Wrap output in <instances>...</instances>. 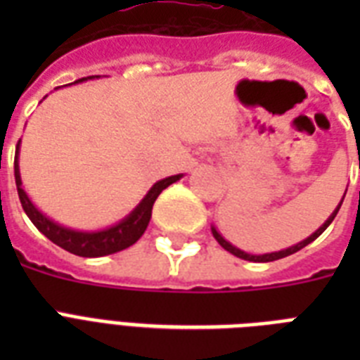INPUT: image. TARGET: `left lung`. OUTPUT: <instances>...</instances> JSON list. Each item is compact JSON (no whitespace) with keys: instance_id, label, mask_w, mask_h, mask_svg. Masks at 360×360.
Masks as SVG:
<instances>
[{"instance_id":"obj_1","label":"left lung","mask_w":360,"mask_h":360,"mask_svg":"<svg viewBox=\"0 0 360 360\" xmlns=\"http://www.w3.org/2000/svg\"><path fill=\"white\" fill-rule=\"evenodd\" d=\"M342 200H344V198H342ZM340 205H342V203H340ZM340 205L336 207V211L333 214H330L329 219L325 220V224L321 226V228H319V230L316 231V233H312V236L308 237V239L301 240L299 245L291 246V248H285V250L273 252V254H263V256H252V254H246V252L239 250V248H236V246H233V245H230V243H228V240H226L224 237L220 236L219 231L214 230V228H213V236H214V239L219 240V245L222 246L224 250H228V252H230V254H233V256L240 257V259H248V262H257V263H259V262H263V263H265V262H274V259H282V257L290 256V254H295V252H299V250H301V248H304V246H307V245H310V243H312L314 239H318V237L321 236V233H323V231L327 230V228H329L330 222L335 220V217H336V213H338V209H340Z\"/></svg>"}]
</instances>
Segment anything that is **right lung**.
<instances>
[{
	"label": "right lung",
	"instance_id": "add662e5",
	"mask_svg": "<svg viewBox=\"0 0 360 360\" xmlns=\"http://www.w3.org/2000/svg\"><path fill=\"white\" fill-rule=\"evenodd\" d=\"M91 78V76H89ZM86 80V78H82ZM82 80H76L75 84ZM18 146H16V157H14V179H16V191H18V198L22 207H24L25 214L30 217V220L35 224V228L41 231L42 236H46L48 239L56 243L58 246L65 248L70 254L82 257H98V256H108L114 252L124 250L130 245H134L136 240L140 239L146 231L149 219H151V209L158 194L168 188L172 183L179 179L181 175H172L166 179L158 181L153 185V188L147 192V196L141 200V203L127 217L121 220L120 224L112 226L108 230L95 231V233H86V231H75L67 230L63 226L56 224L52 220H48L39 209L30 202V198L22 188V181H20V172H18Z\"/></svg>",
	"mask_w": 360,
	"mask_h": 360
}]
</instances>
